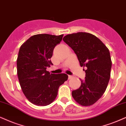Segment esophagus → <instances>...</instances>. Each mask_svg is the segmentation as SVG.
Returning <instances> with one entry per match:
<instances>
[{
	"label": "esophagus",
	"mask_w": 126,
	"mask_h": 126,
	"mask_svg": "<svg viewBox=\"0 0 126 126\" xmlns=\"http://www.w3.org/2000/svg\"><path fill=\"white\" fill-rule=\"evenodd\" d=\"M73 77L72 75H68V79H71Z\"/></svg>",
	"instance_id": "esophagus-1"
}]
</instances>
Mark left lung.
<instances>
[{
    "mask_svg": "<svg viewBox=\"0 0 126 126\" xmlns=\"http://www.w3.org/2000/svg\"><path fill=\"white\" fill-rule=\"evenodd\" d=\"M63 40L74 51L80 66L86 67L85 79L73 91L74 100L83 106L94 105L102 97L110 78L111 60L109 49L91 33L78 32L68 34Z\"/></svg>",
    "mask_w": 126,
    "mask_h": 126,
    "instance_id": "obj_1",
    "label": "left lung"
}]
</instances>
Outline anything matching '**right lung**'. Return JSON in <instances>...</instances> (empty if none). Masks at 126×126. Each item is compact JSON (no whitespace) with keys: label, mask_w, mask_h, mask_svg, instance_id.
<instances>
[{"label":"right lung","mask_w":126,"mask_h":126,"mask_svg":"<svg viewBox=\"0 0 126 126\" xmlns=\"http://www.w3.org/2000/svg\"><path fill=\"white\" fill-rule=\"evenodd\" d=\"M63 34L34 35L20 47L17 71L23 94L37 106L48 105L55 100L60 85L67 80L65 74H50L46 71L53 65L50 59L54 48L60 44Z\"/></svg>","instance_id":"right-lung-1"}]
</instances>
